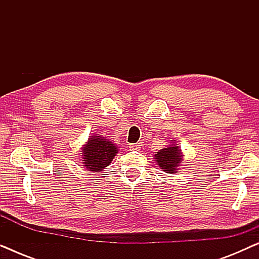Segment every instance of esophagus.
<instances>
[{
	"mask_svg": "<svg viewBox=\"0 0 259 259\" xmlns=\"http://www.w3.org/2000/svg\"><path fill=\"white\" fill-rule=\"evenodd\" d=\"M131 151H139L140 150V145L139 144H132L130 146Z\"/></svg>",
	"mask_w": 259,
	"mask_h": 259,
	"instance_id": "34e87169",
	"label": "esophagus"
}]
</instances>
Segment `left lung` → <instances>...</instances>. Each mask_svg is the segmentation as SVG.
Segmentation results:
<instances>
[{
	"mask_svg": "<svg viewBox=\"0 0 259 259\" xmlns=\"http://www.w3.org/2000/svg\"><path fill=\"white\" fill-rule=\"evenodd\" d=\"M155 162L166 173H177L180 162L183 161L182 150L177 144H171L154 154Z\"/></svg>",
	"mask_w": 259,
	"mask_h": 259,
	"instance_id": "1",
	"label": "left lung"
}]
</instances>
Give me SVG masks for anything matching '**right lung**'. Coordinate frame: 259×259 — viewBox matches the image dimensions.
Returning a JSON list of instances; mask_svg holds the SVG:
<instances>
[{
    "label": "right lung",
    "instance_id": "right-lung-1",
    "mask_svg": "<svg viewBox=\"0 0 259 259\" xmlns=\"http://www.w3.org/2000/svg\"><path fill=\"white\" fill-rule=\"evenodd\" d=\"M118 153L115 144L99 134H93L82 147L83 166L92 172H101Z\"/></svg>",
    "mask_w": 259,
    "mask_h": 259
}]
</instances>
